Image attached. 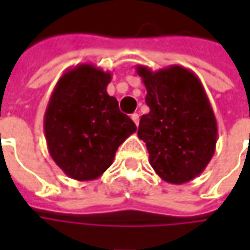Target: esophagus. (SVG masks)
<instances>
[{"label": "esophagus", "instance_id": "1", "mask_svg": "<svg viewBox=\"0 0 250 250\" xmlns=\"http://www.w3.org/2000/svg\"><path fill=\"white\" fill-rule=\"evenodd\" d=\"M131 119H132V122H134L136 125H139V115H138V114L131 115Z\"/></svg>", "mask_w": 250, "mask_h": 250}]
</instances>
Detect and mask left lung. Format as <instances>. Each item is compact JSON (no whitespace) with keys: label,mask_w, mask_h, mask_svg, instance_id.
Returning a JSON list of instances; mask_svg holds the SVG:
<instances>
[{"label":"left lung","mask_w":250,"mask_h":250,"mask_svg":"<svg viewBox=\"0 0 250 250\" xmlns=\"http://www.w3.org/2000/svg\"><path fill=\"white\" fill-rule=\"evenodd\" d=\"M147 89L150 112L139 122L138 136L146 143L155 173L168 184L182 185L198 177L213 158L217 120L198 76L170 65L152 72L136 65Z\"/></svg>","instance_id":"obj_1"}]
</instances>
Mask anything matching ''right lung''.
Masks as SVG:
<instances>
[{"label":"right lung","mask_w":250,"mask_h":250,"mask_svg":"<svg viewBox=\"0 0 250 250\" xmlns=\"http://www.w3.org/2000/svg\"><path fill=\"white\" fill-rule=\"evenodd\" d=\"M111 72L79 64L62 75L44 115L46 146L59 167L72 179L92 181L112 165L115 152L136 131L107 93Z\"/></svg>","instance_id":"obj_1"}]
</instances>
